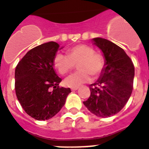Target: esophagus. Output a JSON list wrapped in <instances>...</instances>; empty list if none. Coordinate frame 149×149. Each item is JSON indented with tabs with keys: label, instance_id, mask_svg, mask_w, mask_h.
I'll return each mask as SVG.
<instances>
[{
	"label": "esophagus",
	"instance_id": "1",
	"mask_svg": "<svg viewBox=\"0 0 149 149\" xmlns=\"http://www.w3.org/2000/svg\"><path fill=\"white\" fill-rule=\"evenodd\" d=\"M78 89V87H77V88H71V90H72V91H76V90H77Z\"/></svg>",
	"mask_w": 149,
	"mask_h": 149
}]
</instances>
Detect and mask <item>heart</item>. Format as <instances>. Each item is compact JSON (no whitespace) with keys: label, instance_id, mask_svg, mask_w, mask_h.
<instances>
[{"label":"heart","instance_id":"obj_1","mask_svg":"<svg viewBox=\"0 0 149 149\" xmlns=\"http://www.w3.org/2000/svg\"><path fill=\"white\" fill-rule=\"evenodd\" d=\"M54 66L61 75H65L77 63L78 72L65 79L64 84L67 87L77 88L90 80V75L98 77L104 65V57L95 52L93 47L87 45H78L67 51V55L57 53L54 57Z\"/></svg>","mask_w":149,"mask_h":149}]
</instances>
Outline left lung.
<instances>
[{"instance_id":"1","label":"left lung","mask_w":149,"mask_h":149,"mask_svg":"<svg viewBox=\"0 0 149 149\" xmlns=\"http://www.w3.org/2000/svg\"><path fill=\"white\" fill-rule=\"evenodd\" d=\"M104 57L99 78L89 86L91 95L83 102L91 113L100 117L113 116L123 109L132 92L135 69L124 50L102 38L92 39Z\"/></svg>"}]
</instances>
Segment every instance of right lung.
I'll return each instance as SVG.
<instances>
[{
    "mask_svg": "<svg viewBox=\"0 0 149 149\" xmlns=\"http://www.w3.org/2000/svg\"><path fill=\"white\" fill-rule=\"evenodd\" d=\"M59 48L54 42L37 46L26 54L15 70L17 99L26 113L38 120L57 114L71 92L70 88H60L62 79L54 70V57Z\"/></svg>",
    "mask_w": 149,
    "mask_h": 149,
    "instance_id": "right-lung-1",
    "label": "right lung"
}]
</instances>
